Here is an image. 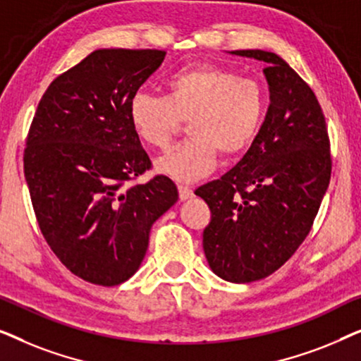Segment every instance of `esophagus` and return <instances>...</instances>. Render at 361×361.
I'll return each mask as SVG.
<instances>
[{
  "label": "esophagus",
  "instance_id": "esophagus-1",
  "mask_svg": "<svg viewBox=\"0 0 361 361\" xmlns=\"http://www.w3.org/2000/svg\"><path fill=\"white\" fill-rule=\"evenodd\" d=\"M177 189H179L180 200H187V199H192V197H194V190H192L189 185H179Z\"/></svg>",
  "mask_w": 361,
  "mask_h": 361
}]
</instances>
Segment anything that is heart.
Returning <instances> with one entry per match:
<instances>
[{
    "mask_svg": "<svg viewBox=\"0 0 361 361\" xmlns=\"http://www.w3.org/2000/svg\"><path fill=\"white\" fill-rule=\"evenodd\" d=\"M167 95L133 93L128 116L136 136L164 149L187 121L190 137L156 161L161 174L190 182L214 171L216 157L235 159L253 146L264 123L268 95L258 80L197 63L167 78Z\"/></svg>",
    "mask_w": 361,
    "mask_h": 361,
    "instance_id": "obj_1",
    "label": "heart"
}]
</instances>
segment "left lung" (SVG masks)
<instances>
[{
	"instance_id": "1",
	"label": "left lung",
	"mask_w": 361,
	"mask_h": 361,
	"mask_svg": "<svg viewBox=\"0 0 361 361\" xmlns=\"http://www.w3.org/2000/svg\"><path fill=\"white\" fill-rule=\"evenodd\" d=\"M266 62L269 108L253 146L220 179L199 187L212 212L204 251L230 283L278 271L312 228L332 172L330 140L317 97L273 52L231 51Z\"/></svg>"
}]
</instances>
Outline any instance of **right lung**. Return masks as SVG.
I'll return each instance as SVG.
<instances>
[{
	"label": "right lung",
	"instance_id": "obj_1",
	"mask_svg": "<svg viewBox=\"0 0 361 361\" xmlns=\"http://www.w3.org/2000/svg\"><path fill=\"white\" fill-rule=\"evenodd\" d=\"M166 51L98 49L59 75L39 102L24 176L47 245L66 268L98 286L125 283L145 258L154 221L179 199L151 169L128 105Z\"/></svg>",
	"mask_w": 361,
	"mask_h": 361
}]
</instances>
